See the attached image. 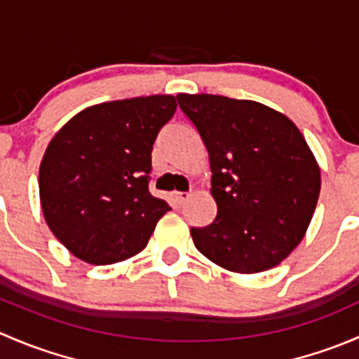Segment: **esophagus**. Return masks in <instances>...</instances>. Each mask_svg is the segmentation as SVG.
<instances>
[{"label": "esophagus", "mask_w": 359, "mask_h": 359, "mask_svg": "<svg viewBox=\"0 0 359 359\" xmlns=\"http://www.w3.org/2000/svg\"><path fill=\"white\" fill-rule=\"evenodd\" d=\"M191 198V193H173V200H175L177 205H182Z\"/></svg>", "instance_id": "esophagus-1"}]
</instances>
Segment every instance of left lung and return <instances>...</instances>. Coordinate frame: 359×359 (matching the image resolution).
<instances>
[{"mask_svg": "<svg viewBox=\"0 0 359 359\" xmlns=\"http://www.w3.org/2000/svg\"><path fill=\"white\" fill-rule=\"evenodd\" d=\"M208 151L217 217L193 227L194 245L227 271L278 266L306 234L321 189L306 139L281 112L253 100L177 95Z\"/></svg>", "mask_w": 359, "mask_h": 359, "instance_id": "1", "label": "left lung"}]
</instances>
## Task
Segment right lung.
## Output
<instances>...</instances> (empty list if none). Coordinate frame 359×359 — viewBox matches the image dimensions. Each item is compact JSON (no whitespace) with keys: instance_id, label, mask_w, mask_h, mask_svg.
<instances>
[{"instance_id":"right-lung-1","label":"right lung","mask_w":359,"mask_h":359,"mask_svg":"<svg viewBox=\"0 0 359 359\" xmlns=\"http://www.w3.org/2000/svg\"><path fill=\"white\" fill-rule=\"evenodd\" d=\"M175 109L173 95L97 104L53 137L39 166V200L72 255L106 266L146 248L170 210L149 193V173L154 140Z\"/></svg>"}]
</instances>
